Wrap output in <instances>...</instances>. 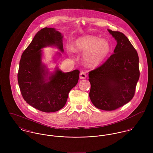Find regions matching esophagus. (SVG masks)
Returning a JSON list of instances; mask_svg holds the SVG:
<instances>
[{
    "label": "esophagus",
    "instance_id": "34e87169",
    "mask_svg": "<svg viewBox=\"0 0 153 153\" xmlns=\"http://www.w3.org/2000/svg\"><path fill=\"white\" fill-rule=\"evenodd\" d=\"M87 78V75L85 74V72L82 71L81 73H80V75H79V78L81 79H84Z\"/></svg>",
    "mask_w": 153,
    "mask_h": 153
}]
</instances>
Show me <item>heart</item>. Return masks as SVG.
I'll return each mask as SVG.
<instances>
[{
	"label": "heart",
	"mask_w": 153,
	"mask_h": 153,
	"mask_svg": "<svg viewBox=\"0 0 153 153\" xmlns=\"http://www.w3.org/2000/svg\"><path fill=\"white\" fill-rule=\"evenodd\" d=\"M67 51L69 53L84 52L83 61L84 63L90 66H97L101 64L107 58L111 51L109 43L98 38L92 36H81L75 39L72 45L66 46Z\"/></svg>",
	"instance_id": "b5f03b06"
}]
</instances>
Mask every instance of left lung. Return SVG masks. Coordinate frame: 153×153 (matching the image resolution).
Listing matches in <instances>:
<instances>
[{"label":"left lung","mask_w":153,"mask_h":153,"mask_svg":"<svg viewBox=\"0 0 153 153\" xmlns=\"http://www.w3.org/2000/svg\"><path fill=\"white\" fill-rule=\"evenodd\" d=\"M117 41L114 53L99 68L89 72V98L97 108L117 109L133 98L140 77L137 52L123 33L108 29Z\"/></svg>","instance_id":"1"}]
</instances>
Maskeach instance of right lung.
<instances>
[{
	"label": "right lung",
	"mask_w": 153,
	"mask_h": 153,
	"mask_svg": "<svg viewBox=\"0 0 153 153\" xmlns=\"http://www.w3.org/2000/svg\"><path fill=\"white\" fill-rule=\"evenodd\" d=\"M63 35L52 27L38 32L24 51L19 62L18 81L25 101L36 109L53 112L65 105L69 91L78 83L79 71L64 72L58 66L50 72L42 62V49L56 47L64 52ZM61 56V53H56Z\"/></svg>",
	"instance_id": "add662e5"
}]
</instances>
